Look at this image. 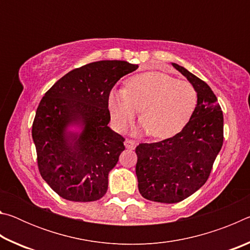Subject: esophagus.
<instances>
[{"label": "esophagus", "instance_id": "34e87169", "mask_svg": "<svg viewBox=\"0 0 250 250\" xmlns=\"http://www.w3.org/2000/svg\"><path fill=\"white\" fill-rule=\"evenodd\" d=\"M125 146L126 149L133 150V149H135V146H137V143H135V141H133V140H130V139H126V140L125 141Z\"/></svg>", "mask_w": 250, "mask_h": 250}]
</instances>
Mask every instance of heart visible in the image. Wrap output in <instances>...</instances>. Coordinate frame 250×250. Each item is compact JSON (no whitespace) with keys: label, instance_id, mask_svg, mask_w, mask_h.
<instances>
[{"label":"heart","instance_id":"b5f03b06","mask_svg":"<svg viewBox=\"0 0 250 250\" xmlns=\"http://www.w3.org/2000/svg\"><path fill=\"white\" fill-rule=\"evenodd\" d=\"M197 99V91L189 83L159 71H147L131 77L125 88L110 92L108 104L119 129L125 128L140 107L143 129L155 139H167L188 125Z\"/></svg>","mask_w":250,"mask_h":250}]
</instances>
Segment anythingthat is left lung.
<instances>
[{"label": "left lung", "instance_id": "left-lung-1", "mask_svg": "<svg viewBox=\"0 0 250 250\" xmlns=\"http://www.w3.org/2000/svg\"><path fill=\"white\" fill-rule=\"evenodd\" d=\"M172 65L196 89L195 111L174 137L135 147L139 192L167 204L185 200L205 184L224 140L223 111L210 87L184 67Z\"/></svg>", "mask_w": 250, "mask_h": 250}]
</instances>
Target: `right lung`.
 Returning <instances> with one entry per match:
<instances>
[{
	"label": "right lung",
	"mask_w": 250,
	"mask_h": 250,
	"mask_svg": "<svg viewBox=\"0 0 250 250\" xmlns=\"http://www.w3.org/2000/svg\"><path fill=\"white\" fill-rule=\"evenodd\" d=\"M125 61H100L69 71L37 107L32 137L40 173L54 192L73 202L100 200L108 174L125 150V138L108 126L110 91L138 69ZM70 125L82 126L71 133Z\"/></svg>",
	"instance_id": "add662e5"
}]
</instances>
